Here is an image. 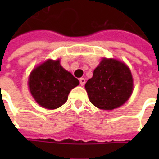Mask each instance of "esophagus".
Masks as SVG:
<instances>
[{"instance_id":"obj_1","label":"esophagus","mask_w":159,"mask_h":159,"mask_svg":"<svg viewBox=\"0 0 159 159\" xmlns=\"http://www.w3.org/2000/svg\"><path fill=\"white\" fill-rule=\"evenodd\" d=\"M79 82L81 86H83V85L85 84V82H86V80H85V78H83V77H81L79 79Z\"/></svg>"}]
</instances>
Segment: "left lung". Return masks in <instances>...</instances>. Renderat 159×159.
Returning <instances> with one entry per match:
<instances>
[{"instance_id":"8db88e82","label":"left lung","mask_w":159,"mask_h":159,"mask_svg":"<svg viewBox=\"0 0 159 159\" xmlns=\"http://www.w3.org/2000/svg\"><path fill=\"white\" fill-rule=\"evenodd\" d=\"M85 88L90 102L97 108L113 110L120 107L132 94L130 70L118 60L103 58Z\"/></svg>"}]
</instances>
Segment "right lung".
<instances>
[{
	"instance_id": "add662e5",
	"label": "right lung",
	"mask_w": 159,
	"mask_h": 159,
	"mask_svg": "<svg viewBox=\"0 0 159 159\" xmlns=\"http://www.w3.org/2000/svg\"><path fill=\"white\" fill-rule=\"evenodd\" d=\"M79 81L60 65L59 60H47L35 67L29 77V87L37 103L53 110L67 102L70 91Z\"/></svg>"
}]
</instances>
